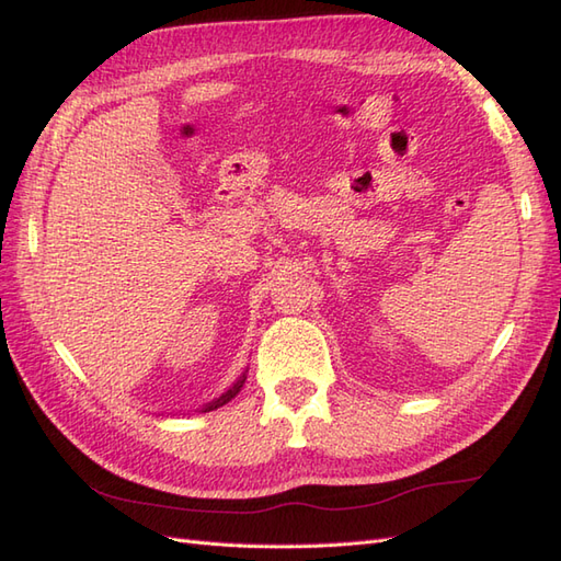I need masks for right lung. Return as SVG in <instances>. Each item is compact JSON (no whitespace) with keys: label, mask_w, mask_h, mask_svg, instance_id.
I'll return each instance as SVG.
<instances>
[{"label":"right lung","mask_w":561,"mask_h":561,"mask_svg":"<svg viewBox=\"0 0 561 561\" xmlns=\"http://www.w3.org/2000/svg\"><path fill=\"white\" fill-rule=\"evenodd\" d=\"M243 383H245V371L236 378V383H231L229 388H226L219 398H214L211 402H207V404H202L199 408V412H211V410H217V408H221V404H226L229 400H233L236 396H238V390L243 388Z\"/></svg>","instance_id":"obj_1"}]
</instances>
